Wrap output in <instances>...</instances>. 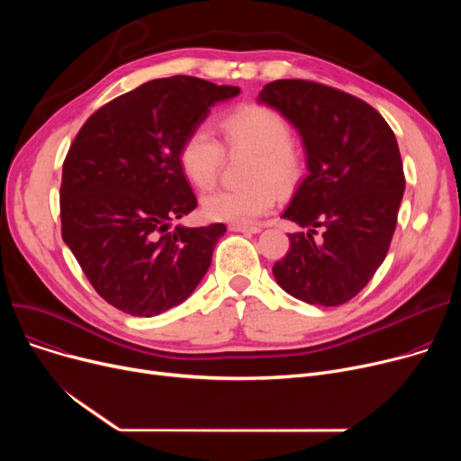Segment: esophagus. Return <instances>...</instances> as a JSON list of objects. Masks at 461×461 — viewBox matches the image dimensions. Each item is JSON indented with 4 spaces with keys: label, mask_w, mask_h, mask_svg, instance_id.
Wrapping results in <instances>:
<instances>
[{
    "label": "esophagus",
    "mask_w": 461,
    "mask_h": 461,
    "mask_svg": "<svg viewBox=\"0 0 461 461\" xmlns=\"http://www.w3.org/2000/svg\"><path fill=\"white\" fill-rule=\"evenodd\" d=\"M230 230L239 231V233H259L261 231V228H258V226H235V224H231Z\"/></svg>",
    "instance_id": "esophagus-1"
}]
</instances>
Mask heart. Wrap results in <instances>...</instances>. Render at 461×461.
<instances>
[{
	"label": "heart",
	"mask_w": 461,
	"mask_h": 461,
	"mask_svg": "<svg viewBox=\"0 0 461 461\" xmlns=\"http://www.w3.org/2000/svg\"><path fill=\"white\" fill-rule=\"evenodd\" d=\"M221 131L230 149L256 155L249 172L252 186L207 194L202 212L211 222L249 226L276 205V186L287 190L297 185L304 169L303 155L292 143L285 117L267 106L249 104L230 112L221 119ZM177 158L186 181L194 188L209 190L221 172L224 151L214 134L198 125L185 134Z\"/></svg>",
	"instance_id": "1"
}]
</instances>
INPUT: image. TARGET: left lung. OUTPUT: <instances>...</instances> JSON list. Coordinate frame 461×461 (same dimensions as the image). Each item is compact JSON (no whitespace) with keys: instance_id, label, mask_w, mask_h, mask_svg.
<instances>
[{"instance_id":"1","label":"left lung","mask_w":461,"mask_h":461,"mask_svg":"<svg viewBox=\"0 0 461 461\" xmlns=\"http://www.w3.org/2000/svg\"><path fill=\"white\" fill-rule=\"evenodd\" d=\"M258 103L299 131L308 167L282 214L306 231L287 233L273 275L299 301L344 304L372 280L396 230L405 190L396 136L368 103L318 82H271Z\"/></svg>"}]
</instances>
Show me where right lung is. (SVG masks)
<instances>
[{"instance_id": "add662e5", "label": "right lung", "mask_w": 461, "mask_h": 461, "mask_svg": "<svg viewBox=\"0 0 461 461\" xmlns=\"http://www.w3.org/2000/svg\"><path fill=\"white\" fill-rule=\"evenodd\" d=\"M239 93L196 77L145 82L89 115L70 143L61 235L95 292L117 310L157 316L207 273L226 226L167 231L198 205L177 153L211 106Z\"/></svg>"}]
</instances>
